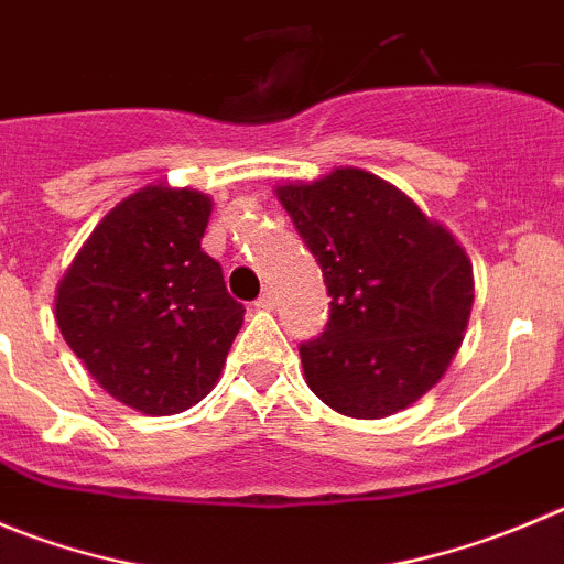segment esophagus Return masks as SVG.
Segmentation results:
<instances>
[{"label": "esophagus", "instance_id": "esophagus-1", "mask_svg": "<svg viewBox=\"0 0 564 564\" xmlns=\"http://www.w3.org/2000/svg\"><path fill=\"white\" fill-rule=\"evenodd\" d=\"M256 308H261V312H270V308H275V294L267 289V292L256 300Z\"/></svg>", "mask_w": 564, "mask_h": 564}]
</instances>
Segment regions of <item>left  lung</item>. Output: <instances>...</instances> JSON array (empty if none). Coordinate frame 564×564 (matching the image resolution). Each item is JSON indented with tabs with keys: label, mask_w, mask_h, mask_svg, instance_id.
Returning a JSON list of instances; mask_svg holds the SVG:
<instances>
[{
	"label": "left lung",
	"mask_w": 564,
	"mask_h": 564,
	"mask_svg": "<svg viewBox=\"0 0 564 564\" xmlns=\"http://www.w3.org/2000/svg\"><path fill=\"white\" fill-rule=\"evenodd\" d=\"M275 197L330 294L325 334L300 345L308 389L356 420L417 403L448 372L470 323L465 247L406 192L359 166L278 183Z\"/></svg>",
	"instance_id": "left-lung-1"
}]
</instances>
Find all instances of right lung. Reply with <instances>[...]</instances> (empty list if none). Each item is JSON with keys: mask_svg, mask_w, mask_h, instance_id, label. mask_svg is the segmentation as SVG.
I'll return each mask as SVG.
<instances>
[{"mask_svg": "<svg viewBox=\"0 0 564 564\" xmlns=\"http://www.w3.org/2000/svg\"><path fill=\"white\" fill-rule=\"evenodd\" d=\"M208 194L147 183L99 219L55 292V323L94 381L150 417L181 414L223 376L245 323L203 252Z\"/></svg>", "mask_w": 564, "mask_h": 564, "instance_id": "1", "label": "right lung"}]
</instances>
